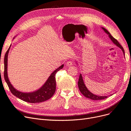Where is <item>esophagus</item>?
Instances as JSON below:
<instances>
[{
	"instance_id": "esophagus-1",
	"label": "esophagus",
	"mask_w": 131,
	"mask_h": 131,
	"mask_svg": "<svg viewBox=\"0 0 131 131\" xmlns=\"http://www.w3.org/2000/svg\"><path fill=\"white\" fill-rule=\"evenodd\" d=\"M73 62L71 61H69L67 62V65L68 66H71V65H73Z\"/></svg>"
}]
</instances>
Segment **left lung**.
Returning a JSON list of instances; mask_svg holds the SVG:
<instances>
[{"label": "left lung", "instance_id": "obj_1", "mask_svg": "<svg viewBox=\"0 0 131 131\" xmlns=\"http://www.w3.org/2000/svg\"><path fill=\"white\" fill-rule=\"evenodd\" d=\"M102 29L103 30V31H104L108 35L110 38L112 40V41L113 42L117 47H119L121 49V50H122L124 54H125V51H124V48L119 44V43L118 42V40H117L116 39H115L111 35V34L108 32V31H107L105 28H102ZM78 87H79V90H80V91L81 92V93H82L85 97L89 98L90 99H92V100H103V99H105L107 97V96H97V95H94L93 93H92L91 92L89 91V90L86 87H85V84L84 83V82H83L82 77V75H81V74L80 75L79 79V81H78Z\"/></svg>", "mask_w": 131, "mask_h": 131}]
</instances>
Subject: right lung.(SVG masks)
<instances>
[{
  "label": "right lung",
  "instance_id": "add662e5",
  "mask_svg": "<svg viewBox=\"0 0 131 131\" xmlns=\"http://www.w3.org/2000/svg\"><path fill=\"white\" fill-rule=\"evenodd\" d=\"M10 47L7 50L4 57V79L7 84L8 87L13 95L20 100L30 103H39L44 102L50 99L55 94L56 91V79L55 75L58 71L62 69L63 64L54 71L49 76L47 81L43 86L37 91L32 93H23L16 90L12 86L7 76V56Z\"/></svg>",
  "mask_w": 131,
  "mask_h": 131
}]
</instances>
